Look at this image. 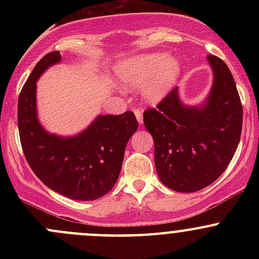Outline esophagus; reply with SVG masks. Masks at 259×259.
<instances>
[{"instance_id": "1", "label": "esophagus", "mask_w": 259, "mask_h": 259, "mask_svg": "<svg viewBox=\"0 0 259 259\" xmlns=\"http://www.w3.org/2000/svg\"><path fill=\"white\" fill-rule=\"evenodd\" d=\"M135 116H137V120L139 124H143L144 121V116H143V111L142 110H135Z\"/></svg>"}]
</instances>
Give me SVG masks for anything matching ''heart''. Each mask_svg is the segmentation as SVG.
Segmentation results:
<instances>
[{
    "label": "heart",
    "mask_w": 259,
    "mask_h": 259,
    "mask_svg": "<svg viewBox=\"0 0 259 259\" xmlns=\"http://www.w3.org/2000/svg\"><path fill=\"white\" fill-rule=\"evenodd\" d=\"M182 72V62L165 52L138 55L122 62L117 76L127 88L142 86L140 93L148 103H159L171 91Z\"/></svg>",
    "instance_id": "1"
}]
</instances>
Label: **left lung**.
<instances>
[{
    "label": "left lung",
    "mask_w": 259,
    "mask_h": 259,
    "mask_svg": "<svg viewBox=\"0 0 259 259\" xmlns=\"http://www.w3.org/2000/svg\"><path fill=\"white\" fill-rule=\"evenodd\" d=\"M207 59L213 85L204 103L185 105L176 88L156 109L144 111L159 179L180 193L198 192L218 179L241 139L243 109L231 70L214 55Z\"/></svg>",
    "instance_id": "1"
}]
</instances>
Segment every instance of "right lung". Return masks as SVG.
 <instances>
[{"label":"right lung","instance_id":"obj_1","mask_svg":"<svg viewBox=\"0 0 259 259\" xmlns=\"http://www.w3.org/2000/svg\"><path fill=\"white\" fill-rule=\"evenodd\" d=\"M61 61L59 51L45 55L33 67L18 98L20 140L28 165L54 192L74 200H94L110 192L119 178L125 146L137 132L134 113L99 115L74 137L44 129L37 117L36 81Z\"/></svg>","mask_w":259,"mask_h":259}]
</instances>
